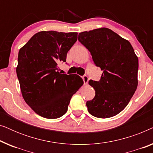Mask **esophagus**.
I'll list each match as a JSON object with an SVG mask.
<instances>
[{
	"mask_svg": "<svg viewBox=\"0 0 153 153\" xmlns=\"http://www.w3.org/2000/svg\"><path fill=\"white\" fill-rule=\"evenodd\" d=\"M82 79L83 80V82H84V84H87L88 82V80H89L88 77L86 75H84V76L82 77Z\"/></svg>",
	"mask_w": 153,
	"mask_h": 153,
	"instance_id": "1",
	"label": "esophagus"
}]
</instances>
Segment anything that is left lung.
Instances as JSON below:
<instances>
[{"label": "left lung", "instance_id": "8db88e82", "mask_svg": "<svg viewBox=\"0 0 153 153\" xmlns=\"http://www.w3.org/2000/svg\"><path fill=\"white\" fill-rule=\"evenodd\" d=\"M79 41L103 71L100 81H89L95 96L86 102L93 116L108 118L126 107L138 85L139 60L129 42L107 28L79 33Z\"/></svg>", "mask_w": 153, "mask_h": 153}]
</instances>
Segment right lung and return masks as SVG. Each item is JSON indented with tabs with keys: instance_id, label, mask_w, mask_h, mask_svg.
<instances>
[{
	"instance_id": "right-lung-1",
	"label": "right lung",
	"mask_w": 153,
	"mask_h": 153,
	"mask_svg": "<svg viewBox=\"0 0 153 153\" xmlns=\"http://www.w3.org/2000/svg\"><path fill=\"white\" fill-rule=\"evenodd\" d=\"M77 33L40 31L35 34L18 55L16 74L26 104L39 116L61 117L68 111L72 95L83 84L79 75L58 72V63L77 40Z\"/></svg>"
}]
</instances>
